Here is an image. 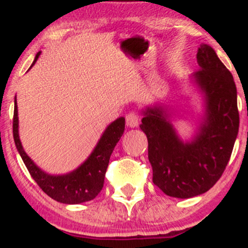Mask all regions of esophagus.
I'll return each mask as SVG.
<instances>
[{"instance_id":"1","label":"esophagus","mask_w":248,"mask_h":248,"mask_svg":"<svg viewBox=\"0 0 248 248\" xmlns=\"http://www.w3.org/2000/svg\"><path fill=\"white\" fill-rule=\"evenodd\" d=\"M139 120H140V119H139L138 113H135V112H130L126 115V124H127V126L130 128L138 127Z\"/></svg>"}]
</instances>
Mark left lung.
Here are the masks:
<instances>
[{"instance_id":"left-lung-1","label":"left lung","mask_w":248,"mask_h":248,"mask_svg":"<svg viewBox=\"0 0 248 248\" xmlns=\"http://www.w3.org/2000/svg\"><path fill=\"white\" fill-rule=\"evenodd\" d=\"M199 71L193 81L205 99V118L191 141L183 142L166 107L143 110L140 128L148 139L153 182L166 195L191 198L217 183L229 163L239 130L237 87L233 77L210 45L197 52Z\"/></svg>"}]
</instances>
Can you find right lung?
Returning <instances> with one entry per match:
<instances>
[{"label":"right lung","mask_w":248,"mask_h":248,"mask_svg":"<svg viewBox=\"0 0 248 248\" xmlns=\"http://www.w3.org/2000/svg\"><path fill=\"white\" fill-rule=\"evenodd\" d=\"M41 51L37 53L31 67L35 65ZM124 132V118H119L106 128L100 140L87 160L76 170L65 175H49L33 163L27 153L24 152L18 135V110L15 98L14 108L13 133L17 150L23 160L25 167L29 170L31 177L35 179L38 186L59 203L80 204L94 199L104 186L110 155Z\"/></svg>","instance_id":"right-lung-1"}]
</instances>
